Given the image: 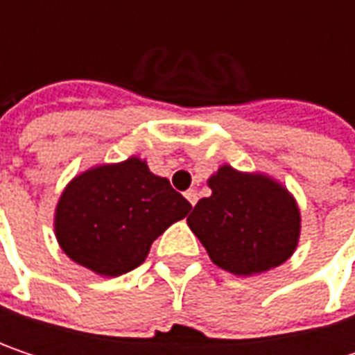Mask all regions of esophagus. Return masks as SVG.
<instances>
[{
    "label": "esophagus",
    "instance_id": "34e87169",
    "mask_svg": "<svg viewBox=\"0 0 355 355\" xmlns=\"http://www.w3.org/2000/svg\"><path fill=\"white\" fill-rule=\"evenodd\" d=\"M184 197L189 199V203H191V205H195V203H197V191H195V189H189V191L184 193Z\"/></svg>",
    "mask_w": 355,
    "mask_h": 355
}]
</instances>
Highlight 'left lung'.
I'll return each instance as SVG.
<instances>
[{"instance_id": "obj_1", "label": "left lung", "mask_w": 355, "mask_h": 355, "mask_svg": "<svg viewBox=\"0 0 355 355\" xmlns=\"http://www.w3.org/2000/svg\"><path fill=\"white\" fill-rule=\"evenodd\" d=\"M211 195L187 218L211 261L236 275L269 271L298 245L300 211L290 193L261 175L222 166L209 178Z\"/></svg>"}]
</instances>
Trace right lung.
<instances>
[{
    "instance_id": "obj_1",
    "label": "right lung",
    "mask_w": 355,
    "mask_h": 355,
    "mask_svg": "<svg viewBox=\"0 0 355 355\" xmlns=\"http://www.w3.org/2000/svg\"><path fill=\"white\" fill-rule=\"evenodd\" d=\"M189 209L168 178L129 158L73 178L59 199L55 232L69 259L116 277L139 267L152 243Z\"/></svg>"
}]
</instances>
